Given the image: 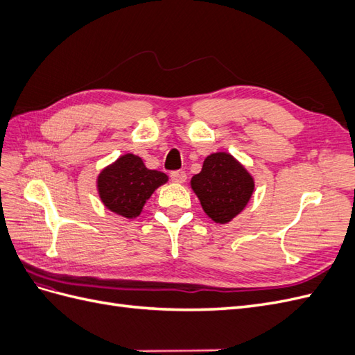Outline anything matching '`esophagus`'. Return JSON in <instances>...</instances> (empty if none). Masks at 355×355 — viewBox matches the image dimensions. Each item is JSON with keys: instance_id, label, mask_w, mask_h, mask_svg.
Returning <instances> with one entry per match:
<instances>
[{"instance_id": "esophagus-1", "label": "esophagus", "mask_w": 355, "mask_h": 355, "mask_svg": "<svg viewBox=\"0 0 355 355\" xmlns=\"http://www.w3.org/2000/svg\"><path fill=\"white\" fill-rule=\"evenodd\" d=\"M170 179L176 182V184H184V182L187 180V173L184 170H175L170 173Z\"/></svg>"}]
</instances>
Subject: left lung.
<instances>
[{"label":"left lung","instance_id":"obj_1","mask_svg":"<svg viewBox=\"0 0 355 355\" xmlns=\"http://www.w3.org/2000/svg\"><path fill=\"white\" fill-rule=\"evenodd\" d=\"M207 216L227 223L245 207L253 194V178L237 159L227 153H216L204 159L198 175L191 179Z\"/></svg>","mask_w":355,"mask_h":355}]
</instances>
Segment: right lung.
Instances as JSON below:
<instances>
[{
    "label": "right lung",
    "mask_w": 355,
    "mask_h": 355,
    "mask_svg": "<svg viewBox=\"0 0 355 355\" xmlns=\"http://www.w3.org/2000/svg\"><path fill=\"white\" fill-rule=\"evenodd\" d=\"M166 182L167 176L163 171L149 170L141 158L125 154L102 171L98 188L106 207L132 219L141 214L146 200Z\"/></svg>",
    "instance_id": "obj_1"
}]
</instances>
